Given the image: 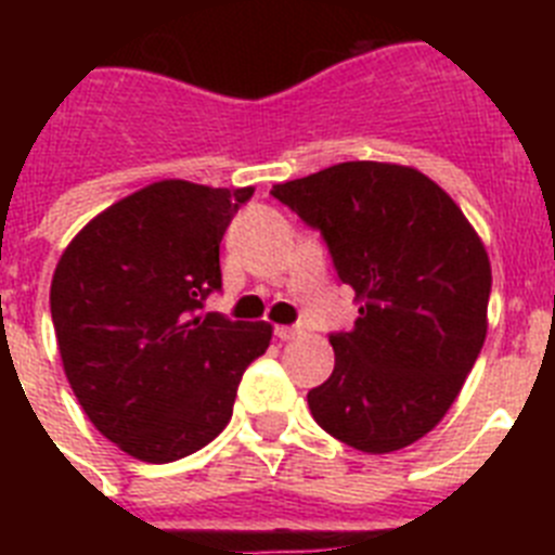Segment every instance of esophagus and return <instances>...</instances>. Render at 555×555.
<instances>
[{
  "mask_svg": "<svg viewBox=\"0 0 555 555\" xmlns=\"http://www.w3.org/2000/svg\"><path fill=\"white\" fill-rule=\"evenodd\" d=\"M300 327H297V325H292V327H288V325H278V327H274V336H278V338H281V341H292V338H297V336H300Z\"/></svg>",
  "mask_w": 555,
  "mask_h": 555,
  "instance_id": "1",
  "label": "esophagus"
}]
</instances>
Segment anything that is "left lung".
<instances>
[{
	"instance_id": "left-lung-1",
	"label": "left lung",
	"mask_w": 555,
	"mask_h": 555,
	"mask_svg": "<svg viewBox=\"0 0 555 555\" xmlns=\"http://www.w3.org/2000/svg\"><path fill=\"white\" fill-rule=\"evenodd\" d=\"M325 235L356 292L336 366L308 391L313 420L361 453L409 448L442 423L487 338L492 267L448 191L414 166L347 160L272 185Z\"/></svg>"
}]
</instances>
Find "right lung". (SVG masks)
Wrapping results in <instances>:
<instances>
[{
  "instance_id": "obj_1",
  "label": "right lung",
  "mask_w": 555,
  "mask_h": 555,
  "mask_svg": "<svg viewBox=\"0 0 555 555\" xmlns=\"http://www.w3.org/2000/svg\"><path fill=\"white\" fill-rule=\"evenodd\" d=\"M158 180L96 214L63 249L49 308L63 372L105 439L166 464L214 442L269 322L203 313L222 286L219 242L249 197Z\"/></svg>"
}]
</instances>
